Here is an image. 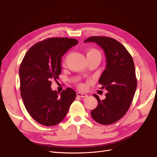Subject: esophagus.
Masks as SVG:
<instances>
[{
    "label": "esophagus",
    "mask_w": 157,
    "mask_h": 157,
    "mask_svg": "<svg viewBox=\"0 0 157 157\" xmlns=\"http://www.w3.org/2000/svg\"><path fill=\"white\" fill-rule=\"evenodd\" d=\"M77 95L78 97L80 98H86L88 96V95L86 94H83V93H80V92H77Z\"/></svg>",
    "instance_id": "34e87169"
}]
</instances>
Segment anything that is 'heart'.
<instances>
[{
    "label": "heart",
    "mask_w": 157,
    "mask_h": 157,
    "mask_svg": "<svg viewBox=\"0 0 157 157\" xmlns=\"http://www.w3.org/2000/svg\"><path fill=\"white\" fill-rule=\"evenodd\" d=\"M86 55L87 57H93V56H100L101 57V53L96 48H89L86 50ZM66 59H65L64 61H65ZM78 87L80 88H84L85 86L82 83H79Z\"/></svg>",
    "instance_id": "b5f03b06"
}]
</instances>
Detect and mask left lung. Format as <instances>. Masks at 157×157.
Here are the masks:
<instances>
[{"label": "left lung", "instance_id": "1", "mask_svg": "<svg viewBox=\"0 0 157 157\" xmlns=\"http://www.w3.org/2000/svg\"><path fill=\"white\" fill-rule=\"evenodd\" d=\"M100 46L106 56V67L99 83L107 90L105 99L100 100L91 112L94 121L103 125L111 124L124 117L129 109L137 87L135 66L132 57L121 42L111 37L90 36L84 42Z\"/></svg>", "mask_w": 157, "mask_h": 157}]
</instances>
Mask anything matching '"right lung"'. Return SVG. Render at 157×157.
Masks as SVG:
<instances>
[{"mask_svg":"<svg viewBox=\"0 0 157 157\" xmlns=\"http://www.w3.org/2000/svg\"><path fill=\"white\" fill-rule=\"evenodd\" d=\"M78 42L67 37L49 38L31 47L21 61V96L27 112L42 125L52 126L62 121L77 96L71 88L59 95L50 86L51 80H57L61 72V57Z\"/></svg>","mask_w":157,"mask_h":157,"instance_id":"obj_1","label":"right lung"}]
</instances>
